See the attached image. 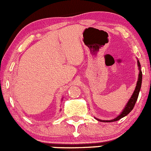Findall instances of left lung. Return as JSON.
<instances>
[{
    "instance_id": "8db88e82",
    "label": "left lung",
    "mask_w": 151,
    "mask_h": 151,
    "mask_svg": "<svg viewBox=\"0 0 151 151\" xmlns=\"http://www.w3.org/2000/svg\"><path fill=\"white\" fill-rule=\"evenodd\" d=\"M137 65L138 67H139V76H138V81L137 83V86L136 88H135L134 91L132 96L131 97L129 100L128 103L126 105L125 108H124V110L122 112L120 115H119L118 117H116V119H113V120L110 121H102L99 120V119H97V120L99 121V122H116V121H119L121 119L124 118V116H126L127 115H128L130 112L132 110V109L134 107L135 103H136L137 100L138 96H139V91H140V88H141V85H142V71L140 70V64H139V60H137Z\"/></svg>"
}]
</instances>
